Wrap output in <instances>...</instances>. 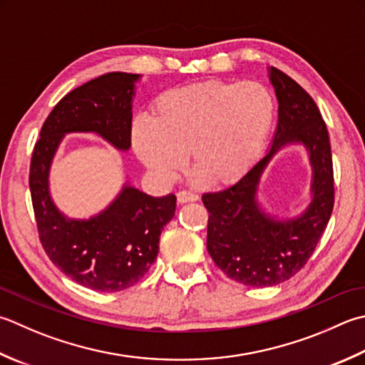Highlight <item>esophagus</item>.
<instances>
[{
    "label": "esophagus",
    "instance_id": "34e87169",
    "mask_svg": "<svg viewBox=\"0 0 365 365\" xmlns=\"http://www.w3.org/2000/svg\"><path fill=\"white\" fill-rule=\"evenodd\" d=\"M197 199H199L197 195H195V192H191V191H187V190L177 192V201L180 204L195 202V201H197Z\"/></svg>",
    "mask_w": 365,
    "mask_h": 365
}]
</instances>
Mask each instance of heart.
<instances>
[{"mask_svg": "<svg viewBox=\"0 0 365 365\" xmlns=\"http://www.w3.org/2000/svg\"><path fill=\"white\" fill-rule=\"evenodd\" d=\"M275 103L266 85L255 81H210L166 91L150 118L133 128L134 152L161 178L187 166L217 187L244 178L264 152L272 130Z\"/></svg>", "mask_w": 365, "mask_h": 365, "instance_id": "b5f03b06", "label": "heart"}]
</instances>
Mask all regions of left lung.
Returning a JSON list of instances; mask_svg holds the SVG:
<instances>
[{
    "mask_svg": "<svg viewBox=\"0 0 365 365\" xmlns=\"http://www.w3.org/2000/svg\"><path fill=\"white\" fill-rule=\"evenodd\" d=\"M278 101V121L269 152L250 173L217 192H205L207 250L223 272L253 288L275 287L301 270L329 223L334 170L329 134L318 106L301 85L267 68ZM304 145L312 166V201L296 217L280 219L257 201L262 173L283 146Z\"/></svg>",
    "mask_w": 365,
    "mask_h": 365,
    "instance_id": "obj_1",
    "label": "left lung"
}]
</instances>
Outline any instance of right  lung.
Returning <instances> with one entry per match:
<instances>
[{
    "mask_svg": "<svg viewBox=\"0 0 365 365\" xmlns=\"http://www.w3.org/2000/svg\"><path fill=\"white\" fill-rule=\"evenodd\" d=\"M139 74L107 73L68 93L53 107L36 142L30 191L39 239L63 274L85 288L115 292L133 287L158 256L160 235L177 197H153L130 182L90 218H69L50 195V168L63 138L95 133L121 152L131 147L133 98Z\"/></svg>",
    "mask_w": 365,
    "mask_h": 365,
    "instance_id": "add662e5",
    "label": "right lung"
}]
</instances>
